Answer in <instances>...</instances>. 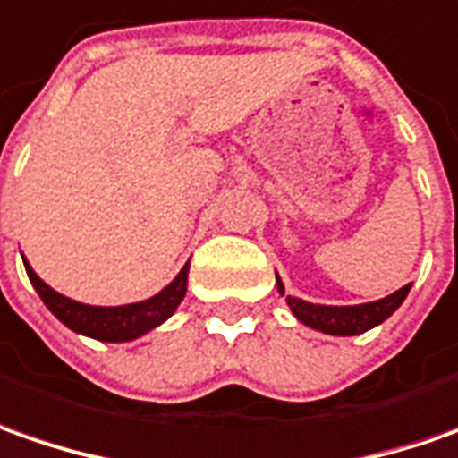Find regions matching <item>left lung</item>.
I'll use <instances>...</instances> for the list:
<instances>
[{
    "instance_id": "1",
    "label": "left lung",
    "mask_w": 458,
    "mask_h": 458,
    "mask_svg": "<svg viewBox=\"0 0 458 458\" xmlns=\"http://www.w3.org/2000/svg\"><path fill=\"white\" fill-rule=\"evenodd\" d=\"M278 293L284 296V281L278 278ZM411 292V284H405L403 289L393 292L386 299L377 301H368V304H350V307H332V304H311L299 296H286V304L292 309V314L301 324H307L317 332L324 335H335V337H352V335H362L372 327L383 324L405 301V296Z\"/></svg>"
}]
</instances>
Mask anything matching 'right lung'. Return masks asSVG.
Returning <instances> with one entry per match:
<instances>
[{
    "label": "right lung",
    "mask_w": 458,
    "mask_h": 458,
    "mask_svg": "<svg viewBox=\"0 0 458 458\" xmlns=\"http://www.w3.org/2000/svg\"><path fill=\"white\" fill-rule=\"evenodd\" d=\"M22 260L24 271L32 281L35 292L40 293L45 307L50 309L68 329L83 335V337L98 339V342H131V339L147 335L151 329H157L159 324H165L177 311L184 293H187L190 260L182 266V271L174 276V281L166 284L162 292L154 293L147 301L123 304V307H90V304H81L75 299H68V296L57 293L53 286H47L32 271L27 259Z\"/></svg>",
    "instance_id": "add662e5"
}]
</instances>
